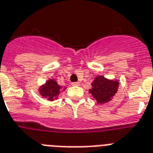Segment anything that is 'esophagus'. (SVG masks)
<instances>
[{
  "instance_id": "1",
  "label": "esophagus",
  "mask_w": 153,
  "mask_h": 153,
  "mask_svg": "<svg viewBox=\"0 0 153 153\" xmlns=\"http://www.w3.org/2000/svg\"><path fill=\"white\" fill-rule=\"evenodd\" d=\"M71 85H72V86H78V85H79V82H72V83H71Z\"/></svg>"
}]
</instances>
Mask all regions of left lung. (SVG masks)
I'll use <instances>...</instances> for the list:
<instances>
[{
  "label": "left lung",
  "instance_id": "1",
  "mask_svg": "<svg viewBox=\"0 0 153 153\" xmlns=\"http://www.w3.org/2000/svg\"><path fill=\"white\" fill-rule=\"evenodd\" d=\"M91 85V88L88 92L99 104H104L112 99L118 91L119 82L118 80H111L99 75L95 77Z\"/></svg>",
  "mask_w": 153,
  "mask_h": 153
}]
</instances>
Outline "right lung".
I'll list each match as a JSON object with an SVG mask.
<instances>
[{
  "label": "right lung",
  "mask_w": 153,
  "mask_h": 153,
  "mask_svg": "<svg viewBox=\"0 0 153 153\" xmlns=\"http://www.w3.org/2000/svg\"><path fill=\"white\" fill-rule=\"evenodd\" d=\"M65 89L66 87L63 88L62 89V86L59 85L54 79H48L45 84L40 86L38 91L43 98L47 99L48 101H54V99H57L62 90L65 91Z\"/></svg>",
  "instance_id": "add662e5"
}]
</instances>
